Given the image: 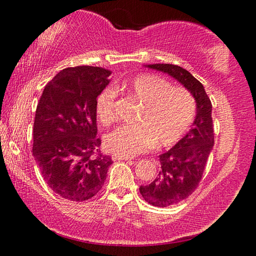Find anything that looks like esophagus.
I'll return each mask as SVG.
<instances>
[{
  "mask_svg": "<svg viewBox=\"0 0 256 256\" xmlns=\"http://www.w3.org/2000/svg\"><path fill=\"white\" fill-rule=\"evenodd\" d=\"M112 158L114 160H132V157H124V156H118V155H113Z\"/></svg>",
  "mask_w": 256,
  "mask_h": 256,
  "instance_id": "1",
  "label": "esophagus"
}]
</instances>
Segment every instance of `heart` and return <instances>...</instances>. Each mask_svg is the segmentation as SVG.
I'll list each match as a JSON object with an SVG mask.
<instances>
[{
  "label": "heart",
  "instance_id": "b5f03b06",
  "mask_svg": "<svg viewBox=\"0 0 256 256\" xmlns=\"http://www.w3.org/2000/svg\"><path fill=\"white\" fill-rule=\"evenodd\" d=\"M118 90L132 94L143 102L138 124L121 126L106 136L104 144L115 155L132 157L154 146L166 148L180 141L196 118L197 104L188 90L174 87L166 79L141 73L116 85ZM96 113L104 126L115 121V92L104 90L96 100Z\"/></svg>",
  "mask_w": 256,
  "mask_h": 256
}]
</instances>
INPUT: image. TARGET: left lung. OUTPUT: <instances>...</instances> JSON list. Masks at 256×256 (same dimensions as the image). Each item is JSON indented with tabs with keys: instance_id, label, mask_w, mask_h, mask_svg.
<instances>
[{
	"instance_id": "left-lung-1",
	"label": "left lung",
	"mask_w": 256,
	"mask_h": 256,
	"mask_svg": "<svg viewBox=\"0 0 256 256\" xmlns=\"http://www.w3.org/2000/svg\"><path fill=\"white\" fill-rule=\"evenodd\" d=\"M146 66L166 73L180 82L194 96L197 104V113L188 134L170 150L158 156L160 162L158 176L150 184L140 186V192L146 202L156 208H166L186 199L202 180L214 144L212 104L202 82L180 66L172 64Z\"/></svg>"
}]
</instances>
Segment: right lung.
Returning a JSON list of instances; mask_svg holds the SVG:
<instances>
[{"mask_svg": "<svg viewBox=\"0 0 256 256\" xmlns=\"http://www.w3.org/2000/svg\"><path fill=\"white\" fill-rule=\"evenodd\" d=\"M110 74L94 66L64 68L48 82L37 104L32 155L46 184L68 200L94 197L113 163L100 152L96 113Z\"/></svg>", "mask_w": 256, "mask_h": 256, "instance_id": "1", "label": "right lung"}]
</instances>
